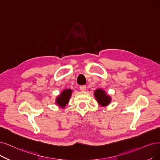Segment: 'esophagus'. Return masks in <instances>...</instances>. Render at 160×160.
<instances>
[{
	"mask_svg": "<svg viewBox=\"0 0 160 160\" xmlns=\"http://www.w3.org/2000/svg\"><path fill=\"white\" fill-rule=\"evenodd\" d=\"M86 88H87V87L85 85H82L80 87V90L82 91H86Z\"/></svg>",
	"mask_w": 160,
	"mask_h": 160,
	"instance_id": "esophagus-1",
	"label": "esophagus"
}]
</instances>
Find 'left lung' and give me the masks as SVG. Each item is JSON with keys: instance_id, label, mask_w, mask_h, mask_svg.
Returning <instances> with one entry per match:
<instances>
[{"instance_id": "1", "label": "left lung", "mask_w": 160, "mask_h": 160, "mask_svg": "<svg viewBox=\"0 0 160 160\" xmlns=\"http://www.w3.org/2000/svg\"><path fill=\"white\" fill-rule=\"evenodd\" d=\"M94 97L96 100L97 101L98 104L102 107H106L110 104L112 98L109 94L102 88H97L94 92Z\"/></svg>"}]
</instances>
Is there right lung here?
Returning <instances> with one entry per match:
<instances>
[{
	"instance_id": "1",
	"label": "right lung",
	"mask_w": 160,
	"mask_h": 160,
	"mask_svg": "<svg viewBox=\"0 0 160 160\" xmlns=\"http://www.w3.org/2000/svg\"><path fill=\"white\" fill-rule=\"evenodd\" d=\"M72 92L73 90H72L71 88L64 89V90L62 91L58 97L56 98V105H58L61 108H64L68 104L69 99L71 98Z\"/></svg>"
}]
</instances>
